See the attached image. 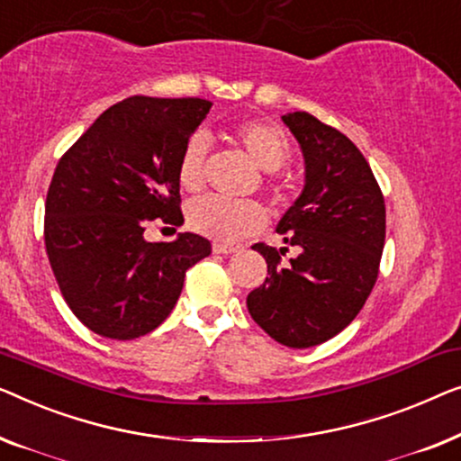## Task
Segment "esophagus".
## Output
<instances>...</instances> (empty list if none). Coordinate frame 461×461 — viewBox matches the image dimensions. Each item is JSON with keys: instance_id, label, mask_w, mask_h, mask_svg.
Wrapping results in <instances>:
<instances>
[{"instance_id": "1", "label": "esophagus", "mask_w": 461, "mask_h": 461, "mask_svg": "<svg viewBox=\"0 0 461 461\" xmlns=\"http://www.w3.org/2000/svg\"><path fill=\"white\" fill-rule=\"evenodd\" d=\"M212 250L219 252V255H231V252L238 250V246H230V244L215 242V244H212Z\"/></svg>"}]
</instances>
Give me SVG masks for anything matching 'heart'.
<instances>
[{"label": "heart", "mask_w": 461, "mask_h": 461, "mask_svg": "<svg viewBox=\"0 0 461 461\" xmlns=\"http://www.w3.org/2000/svg\"><path fill=\"white\" fill-rule=\"evenodd\" d=\"M231 138L267 173L277 171L290 157V141L276 122L263 119L240 121L231 127ZM206 154H209V144L204 133L190 135L177 165V177L184 190L198 192L204 185ZM267 190L276 203H282L284 190L276 179H267ZM187 223L194 231L215 242L233 244L261 230L265 225V212L252 200L231 203L219 196H204L190 204Z\"/></svg>", "instance_id": "obj_1"}]
</instances>
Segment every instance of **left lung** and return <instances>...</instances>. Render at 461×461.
Returning a JSON list of instances; mask_svg holds the SVG:
<instances>
[{
  "mask_svg": "<svg viewBox=\"0 0 461 461\" xmlns=\"http://www.w3.org/2000/svg\"><path fill=\"white\" fill-rule=\"evenodd\" d=\"M303 148L304 190L277 225L284 249L252 246L267 277L246 307L271 339L293 348L342 332L378 280L386 236L384 196L359 148L309 113L282 116ZM290 245L299 255L286 264Z\"/></svg>",
  "mask_w": 461,
  "mask_h": 461,
  "instance_id": "left-lung-1",
  "label": "left lung"
}]
</instances>
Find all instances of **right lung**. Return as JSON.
I'll list each match as a JSON object with an SVG mask.
<instances>
[{
  "instance_id": "1",
  "label": "right lung",
  "mask_w": 461,
  "mask_h": 461,
  "mask_svg": "<svg viewBox=\"0 0 461 461\" xmlns=\"http://www.w3.org/2000/svg\"><path fill=\"white\" fill-rule=\"evenodd\" d=\"M211 106L133 95L104 110L58 160L45 252L64 301L92 332L114 340L152 332L177 303L185 271L211 255L196 233L144 240L148 223H184L179 157Z\"/></svg>"
}]
</instances>
